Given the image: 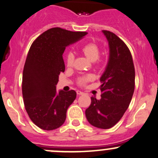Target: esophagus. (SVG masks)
Instances as JSON below:
<instances>
[{
	"mask_svg": "<svg viewBox=\"0 0 158 158\" xmlns=\"http://www.w3.org/2000/svg\"><path fill=\"white\" fill-rule=\"evenodd\" d=\"M77 94L80 95V94H85V92H83V91H77Z\"/></svg>",
	"mask_w": 158,
	"mask_h": 158,
	"instance_id": "34e87169",
	"label": "esophagus"
}]
</instances>
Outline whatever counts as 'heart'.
<instances>
[{"instance_id": "1", "label": "heart", "mask_w": 158, "mask_h": 158, "mask_svg": "<svg viewBox=\"0 0 158 158\" xmlns=\"http://www.w3.org/2000/svg\"><path fill=\"white\" fill-rule=\"evenodd\" d=\"M81 50L91 61L97 60L99 58V56H100V49H99L98 46L96 43H92V42L88 43L84 45V46H82L81 48ZM73 60H74L73 54L72 52H69L67 55V58H66V64H67V67H72L73 66ZM91 79H92V76H91V75L81 77L78 79L77 83L79 85L84 86Z\"/></svg>"}]
</instances>
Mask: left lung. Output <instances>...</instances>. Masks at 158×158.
<instances>
[{
	"mask_svg": "<svg viewBox=\"0 0 158 158\" xmlns=\"http://www.w3.org/2000/svg\"><path fill=\"white\" fill-rule=\"evenodd\" d=\"M109 44V60L101 77L102 98L91 97L85 111L93 127L109 129L121 119L131 102L135 88V68L128 46L115 34L103 30Z\"/></svg>",
	"mask_w": 158,
	"mask_h": 158,
	"instance_id": "obj_1",
	"label": "left lung"
}]
</instances>
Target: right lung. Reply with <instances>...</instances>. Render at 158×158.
Returning a JSON list of instances; mask_svg holds the SVG:
<instances>
[{"label": "right lung", "mask_w": 158, "mask_h": 158, "mask_svg": "<svg viewBox=\"0 0 158 158\" xmlns=\"http://www.w3.org/2000/svg\"><path fill=\"white\" fill-rule=\"evenodd\" d=\"M87 35L56 27L37 37L28 50L22 74V96L30 119L40 129L52 130L64 124L76 91H56L59 75L65 70L66 47Z\"/></svg>", "instance_id": "add662e5"}]
</instances>
